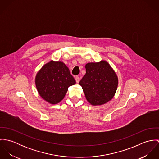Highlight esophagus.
I'll list each match as a JSON object with an SVG mask.
<instances>
[{"label": "esophagus", "mask_w": 159, "mask_h": 159, "mask_svg": "<svg viewBox=\"0 0 159 159\" xmlns=\"http://www.w3.org/2000/svg\"><path fill=\"white\" fill-rule=\"evenodd\" d=\"M80 76H76L75 77V80H76V83H78L79 82H80Z\"/></svg>", "instance_id": "obj_1"}]
</instances>
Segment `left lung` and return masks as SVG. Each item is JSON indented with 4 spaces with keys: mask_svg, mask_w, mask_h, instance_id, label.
<instances>
[{
    "mask_svg": "<svg viewBox=\"0 0 159 159\" xmlns=\"http://www.w3.org/2000/svg\"><path fill=\"white\" fill-rule=\"evenodd\" d=\"M86 74L80 82L88 102L92 105H102L110 101L118 86V78L108 62L86 64Z\"/></svg>",
    "mask_w": 159,
    "mask_h": 159,
    "instance_id": "1",
    "label": "left lung"
}]
</instances>
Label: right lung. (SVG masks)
Segmentation results:
<instances>
[{
  "label": "right lung",
  "instance_id": "1",
  "mask_svg": "<svg viewBox=\"0 0 159 159\" xmlns=\"http://www.w3.org/2000/svg\"><path fill=\"white\" fill-rule=\"evenodd\" d=\"M35 83L40 97L54 105L64 98L68 87L75 84L76 81L63 62L51 60L37 72Z\"/></svg>",
  "mask_w": 159,
  "mask_h": 159
}]
</instances>
